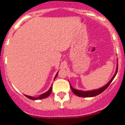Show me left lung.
<instances>
[{
	"instance_id": "8db88e82",
	"label": "left lung",
	"mask_w": 125,
	"mask_h": 125,
	"mask_svg": "<svg viewBox=\"0 0 125 125\" xmlns=\"http://www.w3.org/2000/svg\"><path fill=\"white\" fill-rule=\"evenodd\" d=\"M117 72H118V67L116 68V73L114 75V76L112 77V79H111L109 82H108L107 84L104 85V87H101L100 89H98L97 90H93V91H79V90L77 89H73L72 87L70 85V87H71V89L73 93L75 94L77 96H79V97H94V96H95V95H98V94H101L106 89L108 88V87L109 86V84L111 83V82L113 81V80L114 79V78L115 77V76L116 75Z\"/></svg>"
}]
</instances>
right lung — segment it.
<instances>
[{
  "label": "right lung",
  "mask_w": 125,
  "mask_h": 125,
  "mask_svg": "<svg viewBox=\"0 0 125 125\" xmlns=\"http://www.w3.org/2000/svg\"><path fill=\"white\" fill-rule=\"evenodd\" d=\"M58 72H57V73H56V75H55V79H55V78L56 77V76H57V75H58ZM52 85L50 88V89L48 90V91L46 93H44V94H42V95H40V96H38V97H32V96H29V95H26V97H28V99H31V100H38V99H44V98H46V97H48V96L50 95L51 93H52Z\"/></svg>",
  "instance_id": "right-lung-1"
}]
</instances>
